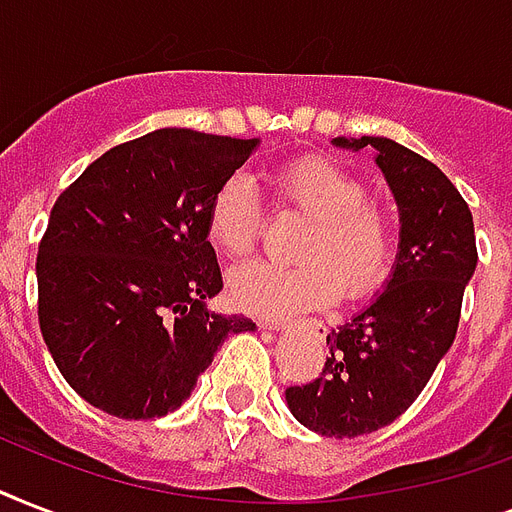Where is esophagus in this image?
Listing matches in <instances>:
<instances>
[{"label": "esophagus", "mask_w": 512, "mask_h": 512, "mask_svg": "<svg viewBox=\"0 0 512 512\" xmlns=\"http://www.w3.org/2000/svg\"><path fill=\"white\" fill-rule=\"evenodd\" d=\"M295 324H300V321L276 319V321H271V329H276V332H279V329H292ZM303 324H308L311 329H327V324H324V321H319V319H308V321H303Z\"/></svg>", "instance_id": "esophagus-1"}]
</instances>
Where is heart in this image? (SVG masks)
<instances>
[{"mask_svg": "<svg viewBox=\"0 0 512 512\" xmlns=\"http://www.w3.org/2000/svg\"><path fill=\"white\" fill-rule=\"evenodd\" d=\"M265 191L281 212L305 217L292 265H247L231 276L233 300L257 316L319 308L335 300L372 295L388 281L398 255V223L382 201L366 199V185L342 164L303 156L273 167ZM260 236L252 188L228 177L209 199L207 239L223 257H252Z\"/></svg>", "mask_w": 512, "mask_h": 512, "instance_id": "b5f03b06", "label": "heart"}]
</instances>
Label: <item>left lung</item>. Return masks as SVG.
I'll return each instance as SVG.
<instances>
[{
	"instance_id": "1",
	"label": "left lung",
	"mask_w": 512,
	"mask_h": 512,
	"mask_svg": "<svg viewBox=\"0 0 512 512\" xmlns=\"http://www.w3.org/2000/svg\"><path fill=\"white\" fill-rule=\"evenodd\" d=\"M335 143L377 148L401 212V252L385 292L329 332L324 369L287 388V404L305 428L353 438L390 425L428 385L460 327L478 249L468 201L436 164L388 138Z\"/></svg>"
}]
</instances>
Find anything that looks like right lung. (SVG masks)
<instances>
[{"label": "right lung", "instance_id": "right-lung-1", "mask_svg": "<svg viewBox=\"0 0 512 512\" xmlns=\"http://www.w3.org/2000/svg\"><path fill=\"white\" fill-rule=\"evenodd\" d=\"M257 140L156 130L127 140L60 193L39 241V329L95 409L151 420L183 404L247 316L207 308L223 289L207 241L212 193Z\"/></svg>", "mask_w": 512, "mask_h": 512}]
</instances>
